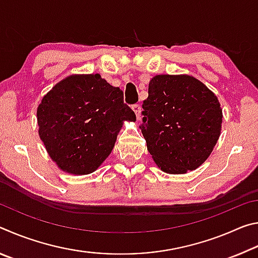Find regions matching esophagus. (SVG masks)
Returning a JSON list of instances; mask_svg holds the SVG:
<instances>
[{
  "mask_svg": "<svg viewBox=\"0 0 258 258\" xmlns=\"http://www.w3.org/2000/svg\"><path fill=\"white\" fill-rule=\"evenodd\" d=\"M132 109H133V111L135 112V115H137V118L140 119V116H141V106H140V104H138V103H135L132 106Z\"/></svg>",
  "mask_w": 258,
  "mask_h": 258,
  "instance_id": "1",
  "label": "esophagus"
}]
</instances>
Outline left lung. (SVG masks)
Here are the masks:
<instances>
[{"mask_svg": "<svg viewBox=\"0 0 258 258\" xmlns=\"http://www.w3.org/2000/svg\"><path fill=\"white\" fill-rule=\"evenodd\" d=\"M140 128L161 171L184 174L203 165L222 128L220 101L190 75H156L142 104Z\"/></svg>", "mask_w": 258, "mask_h": 258, "instance_id": "obj_1", "label": "left lung"}]
</instances>
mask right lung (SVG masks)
Instances as JSON below:
<instances>
[{
    "label": "right lung",
    "mask_w": 258,
    "mask_h": 258,
    "mask_svg": "<svg viewBox=\"0 0 258 258\" xmlns=\"http://www.w3.org/2000/svg\"><path fill=\"white\" fill-rule=\"evenodd\" d=\"M135 121L119 87L99 74L71 75L52 87L37 107L38 135L62 172L97 171L115 146L124 121Z\"/></svg>",
    "instance_id": "right-lung-1"
}]
</instances>
